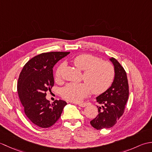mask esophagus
<instances>
[{
	"mask_svg": "<svg viewBox=\"0 0 152 152\" xmlns=\"http://www.w3.org/2000/svg\"><path fill=\"white\" fill-rule=\"evenodd\" d=\"M89 104V103H80V104H78V106H80V107H85V106H86L87 105H88Z\"/></svg>",
	"mask_w": 152,
	"mask_h": 152,
	"instance_id": "1",
	"label": "esophagus"
}]
</instances>
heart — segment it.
<instances>
[{
	"mask_svg": "<svg viewBox=\"0 0 152 152\" xmlns=\"http://www.w3.org/2000/svg\"><path fill=\"white\" fill-rule=\"evenodd\" d=\"M99 58L90 54H80L72 59L74 65L83 70L82 80L85 82L70 83L62 90L64 99L70 102H79L86 97L91 89L93 94L104 92L113 82L114 67L106 61H99ZM63 65L58 66L55 73V80H61Z\"/></svg>",
	"mask_w": 152,
	"mask_h": 152,
	"instance_id": "obj_1",
	"label": "heart"
}]
</instances>
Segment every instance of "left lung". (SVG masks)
Masks as SVG:
<instances>
[{
	"label": "left lung",
	"mask_w": 152,
	"mask_h": 152,
	"mask_svg": "<svg viewBox=\"0 0 152 152\" xmlns=\"http://www.w3.org/2000/svg\"><path fill=\"white\" fill-rule=\"evenodd\" d=\"M110 61L114 66V80L111 86L96 98L99 114L90 121L96 129L110 128L120 118L125 110V106L129 97V84L125 70L114 58Z\"/></svg>",
	"instance_id": "obj_1"
}]
</instances>
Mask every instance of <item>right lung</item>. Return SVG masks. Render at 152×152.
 <instances>
[{
  "mask_svg": "<svg viewBox=\"0 0 152 152\" xmlns=\"http://www.w3.org/2000/svg\"><path fill=\"white\" fill-rule=\"evenodd\" d=\"M70 52L51 51L34 57L25 64L19 74L18 92L27 117L42 128L56 124L66 102L56 100L52 104L46 99V92L54 85L53 68Z\"/></svg>",
  "mask_w": 152,
  "mask_h": 152,
  "instance_id": "obj_1",
  "label": "right lung"
}]
</instances>
